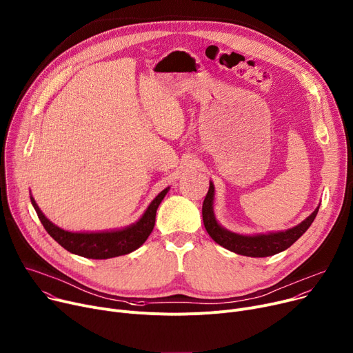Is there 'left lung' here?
Segmentation results:
<instances>
[{
	"label": "left lung",
	"mask_w": 353,
	"mask_h": 353,
	"mask_svg": "<svg viewBox=\"0 0 353 353\" xmlns=\"http://www.w3.org/2000/svg\"><path fill=\"white\" fill-rule=\"evenodd\" d=\"M213 198H214V186L210 182L209 191L202 205V218H203V225L206 232L222 248L248 257H267L288 249L292 243H295L307 232V229L314 222L319 209L318 206L307 219H304L300 225H296L288 230L246 236V234L233 233L218 223L213 213Z\"/></svg>",
	"instance_id": "1"
}]
</instances>
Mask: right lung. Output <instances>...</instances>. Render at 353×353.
Instances as JSON below:
<instances>
[{"label": "right lung", "mask_w": 353, "mask_h": 353, "mask_svg": "<svg viewBox=\"0 0 353 353\" xmlns=\"http://www.w3.org/2000/svg\"><path fill=\"white\" fill-rule=\"evenodd\" d=\"M168 191H170V186L165 188L162 192H159L155 196V199L150 203L144 214L135 223L124 229L107 230V232L85 233V232L63 230L59 226L53 225L46 218V216L42 213V210L39 209V206L37 205L32 195H31V202L34 209L37 210L38 218L43 225L45 230L50 234V237L55 239L63 249H66L73 254L82 256L86 259L104 260V259L128 254L134 250H137L143 245L154 229L157 209Z\"/></svg>", "instance_id": "obj_1"}]
</instances>
